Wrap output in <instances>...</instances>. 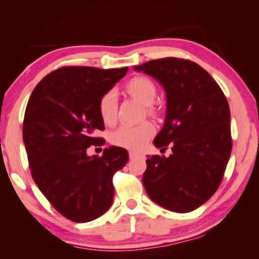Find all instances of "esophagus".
Returning <instances> with one entry per match:
<instances>
[{
    "mask_svg": "<svg viewBox=\"0 0 259 259\" xmlns=\"http://www.w3.org/2000/svg\"><path fill=\"white\" fill-rule=\"evenodd\" d=\"M143 155L140 154V153H138V152H134V151H131V152H129V157L131 160L133 159H137V157H142Z\"/></svg>",
    "mask_w": 259,
    "mask_h": 259,
    "instance_id": "34e87169",
    "label": "esophagus"
}]
</instances>
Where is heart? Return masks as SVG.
I'll return each instance as SVG.
<instances>
[{"instance_id": "1", "label": "heart", "mask_w": 259, "mask_h": 259, "mask_svg": "<svg viewBox=\"0 0 259 259\" xmlns=\"http://www.w3.org/2000/svg\"><path fill=\"white\" fill-rule=\"evenodd\" d=\"M125 90L130 96L146 106L148 115H155L156 109L153 103L157 96V88L151 78L136 76L126 83ZM99 115L106 124H113L117 115V97L114 90H109L100 97L98 102ZM155 134V128L151 122L144 121L139 124H124L116 129L111 136L114 145L131 151H139L146 142Z\"/></svg>"}]
</instances>
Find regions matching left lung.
I'll return each instance as SVG.
<instances>
[{"instance_id": "1", "label": "left lung", "mask_w": 259, "mask_h": 259, "mask_svg": "<svg viewBox=\"0 0 259 259\" xmlns=\"http://www.w3.org/2000/svg\"><path fill=\"white\" fill-rule=\"evenodd\" d=\"M160 82L166 97L163 128L154 145L172 153L148 155L143 184L156 204L190 212L221 185L232 151L231 113L217 82L200 65L174 57L134 67Z\"/></svg>"}]
</instances>
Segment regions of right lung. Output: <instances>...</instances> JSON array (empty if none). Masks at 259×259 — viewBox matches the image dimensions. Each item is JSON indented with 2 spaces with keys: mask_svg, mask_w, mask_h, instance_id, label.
Segmentation results:
<instances>
[{
  "mask_svg": "<svg viewBox=\"0 0 259 259\" xmlns=\"http://www.w3.org/2000/svg\"><path fill=\"white\" fill-rule=\"evenodd\" d=\"M128 72L66 66L43 77L25 111L23 139L35 184L64 217L75 223L98 218L111 208L113 176L129 160L122 147L105 148L102 156L87 154L104 130L98 102Z\"/></svg>",
  "mask_w": 259,
  "mask_h": 259,
  "instance_id": "obj_1",
  "label": "right lung"
}]
</instances>
